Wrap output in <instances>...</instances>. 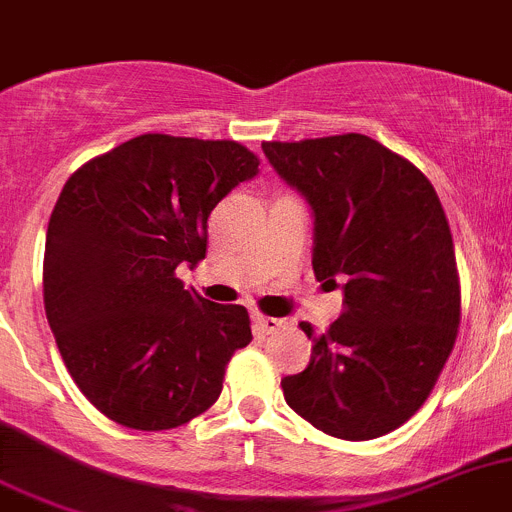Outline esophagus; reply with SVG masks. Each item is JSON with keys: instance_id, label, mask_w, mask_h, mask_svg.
I'll list each match as a JSON object with an SVG mask.
<instances>
[{"instance_id": "34e87169", "label": "esophagus", "mask_w": 512, "mask_h": 512, "mask_svg": "<svg viewBox=\"0 0 512 512\" xmlns=\"http://www.w3.org/2000/svg\"><path fill=\"white\" fill-rule=\"evenodd\" d=\"M252 321H255L257 331L265 333V336H272V333L283 331V328L288 326V321H285V318H270V315H260V313L252 315Z\"/></svg>"}]
</instances>
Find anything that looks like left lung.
I'll return each mask as SVG.
<instances>
[{"label": "left lung", "instance_id": "1", "mask_svg": "<svg viewBox=\"0 0 512 512\" xmlns=\"http://www.w3.org/2000/svg\"><path fill=\"white\" fill-rule=\"evenodd\" d=\"M313 209V272L343 313L313 338L308 369L280 381L293 412L364 442L414 417L460 326L455 245L427 176L361 133L262 143Z\"/></svg>", "mask_w": 512, "mask_h": 512}]
</instances>
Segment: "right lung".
I'll return each mask as SVG.
<instances>
[{
	"label": "right lung",
	"instance_id": "obj_1",
	"mask_svg": "<svg viewBox=\"0 0 512 512\" xmlns=\"http://www.w3.org/2000/svg\"><path fill=\"white\" fill-rule=\"evenodd\" d=\"M257 156L237 141L143 133L80 166L47 224L45 313L85 399L128 429L207 412L252 341L242 305L186 290L176 267L207 255V219Z\"/></svg>",
	"mask_w": 512,
	"mask_h": 512
}]
</instances>
